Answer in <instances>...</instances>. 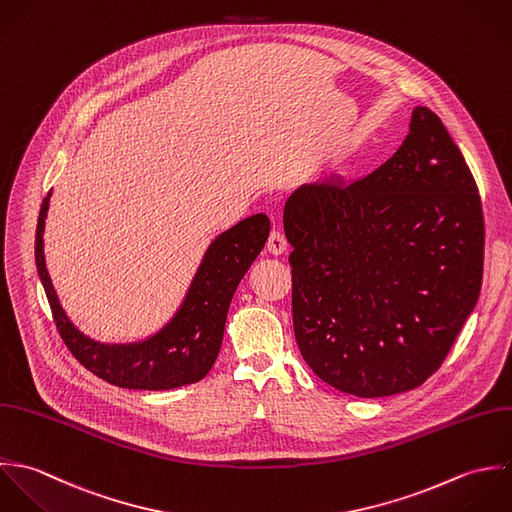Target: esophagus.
<instances>
[{
	"instance_id": "1",
	"label": "esophagus",
	"mask_w": 512,
	"mask_h": 512,
	"mask_svg": "<svg viewBox=\"0 0 512 512\" xmlns=\"http://www.w3.org/2000/svg\"><path fill=\"white\" fill-rule=\"evenodd\" d=\"M267 251L271 253V255H283L285 251H287V239H285V235L281 233V231H277V229H273L271 231V235H269V241H267Z\"/></svg>"
}]
</instances>
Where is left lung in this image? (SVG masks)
Masks as SVG:
<instances>
[{
    "label": "left lung",
    "instance_id": "left-lung-1",
    "mask_svg": "<svg viewBox=\"0 0 512 512\" xmlns=\"http://www.w3.org/2000/svg\"><path fill=\"white\" fill-rule=\"evenodd\" d=\"M283 225L295 336L312 372L358 398L421 386L483 281L479 190L439 116L415 106L388 162L350 186H301Z\"/></svg>",
    "mask_w": 512,
    "mask_h": 512
}]
</instances>
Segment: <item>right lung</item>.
<instances>
[{
  "instance_id": "1",
  "label": "right lung",
  "mask_w": 512,
  "mask_h": 512,
  "mask_svg": "<svg viewBox=\"0 0 512 512\" xmlns=\"http://www.w3.org/2000/svg\"><path fill=\"white\" fill-rule=\"evenodd\" d=\"M49 198L51 192L37 219L35 265L57 330L71 354L104 382L128 390H174L205 378L223 342L233 293L269 237V217L265 213L245 217L209 243L182 305L156 334L138 342L108 344L83 334L59 303L43 253Z\"/></svg>"
}]
</instances>
